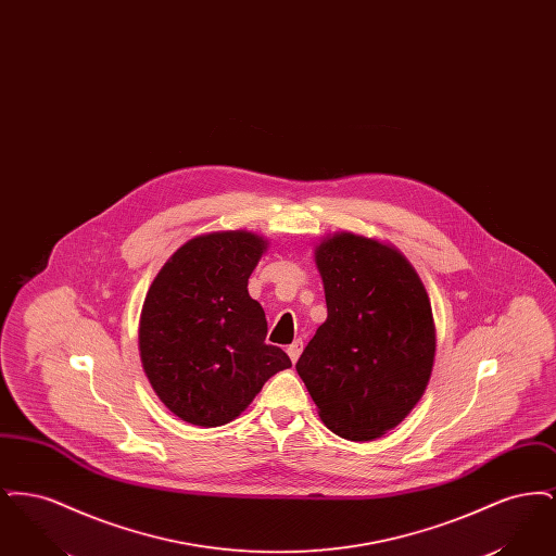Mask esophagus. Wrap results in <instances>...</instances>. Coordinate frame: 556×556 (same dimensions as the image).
I'll use <instances>...</instances> for the list:
<instances>
[{"label": "esophagus", "mask_w": 556, "mask_h": 556, "mask_svg": "<svg viewBox=\"0 0 556 556\" xmlns=\"http://www.w3.org/2000/svg\"><path fill=\"white\" fill-rule=\"evenodd\" d=\"M302 340H295L293 344L288 345V356L291 358V363H298V358H300V354H302Z\"/></svg>", "instance_id": "1"}]
</instances>
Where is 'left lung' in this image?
Returning a JSON list of instances; mask_svg holds the SVG:
<instances>
[{
    "label": "left lung",
    "instance_id": "obj_1",
    "mask_svg": "<svg viewBox=\"0 0 556 556\" xmlns=\"http://www.w3.org/2000/svg\"><path fill=\"white\" fill-rule=\"evenodd\" d=\"M327 320L295 370L320 421L352 442L381 438L425 394L435 358L429 295L396 248L336 233L315 250Z\"/></svg>",
    "mask_w": 556,
    "mask_h": 556
}]
</instances>
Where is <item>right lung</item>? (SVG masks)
<instances>
[{"mask_svg": "<svg viewBox=\"0 0 556 556\" xmlns=\"http://www.w3.org/2000/svg\"><path fill=\"white\" fill-rule=\"evenodd\" d=\"M266 250L250 231L189 239L160 268L139 318L143 370L164 406L187 424L239 417L290 356L266 344L263 306L248 279Z\"/></svg>", "mask_w": 556, "mask_h": 556, "instance_id": "obj_1", "label": "right lung"}]
</instances>
